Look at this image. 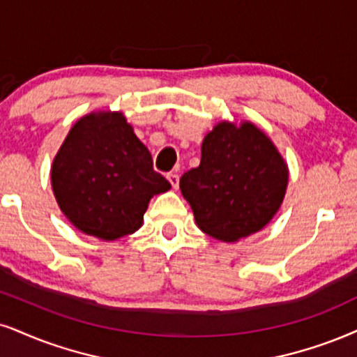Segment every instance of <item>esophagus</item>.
Returning a JSON list of instances; mask_svg holds the SVG:
<instances>
[{
	"label": "esophagus",
	"instance_id": "34e87169",
	"mask_svg": "<svg viewBox=\"0 0 357 357\" xmlns=\"http://www.w3.org/2000/svg\"><path fill=\"white\" fill-rule=\"evenodd\" d=\"M167 178H169L172 187H174V188L178 187V174H175V172H170V174L167 175Z\"/></svg>",
	"mask_w": 357,
	"mask_h": 357
}]
</instances>
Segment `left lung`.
Here are the masks:
<instances>
[{
	"label": "left lung",
	"instance_id": "obj_1",
	"mask_svg": "<svg viewBox=\"0 0 357 357\" xmlns=\"http://www.w3.org/2000/svg\"><path fill=\"white\" fill-rule=\"evenodd\" d=\"M288 185V165L252 122H220L205 135L202 160L180 178L197 225L222 241H238L275 217Z\"/></svg>",
	"mask_w": 357,
	"mask_h": 357
}]
</instances>
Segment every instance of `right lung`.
I'll list each match as a JSON object with an SVG mask.
<instances>
[{"label":"right lung","instance_id":"obj_1","mask_svg":"<svg viewBox=\"0 0 357 357\" xmlns=\"http://www.w3.org/2000/svg\"><path fill=\"white\" fill-rule=\"evenodd\" d=\"M51 183L69 222L105 241L139 230L152 197L170 188L121 112L79 119L56 153Z\"/></svg>","mask_w":357,"mask_h":357}]
</instances>
